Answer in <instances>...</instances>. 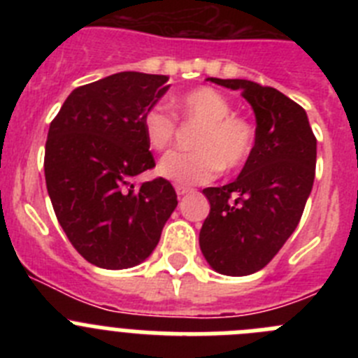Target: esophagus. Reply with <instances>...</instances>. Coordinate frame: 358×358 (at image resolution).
Returning a JSON list of instances; mask_svg holds the SVG:
<instances>
[{
  "instance_id": "obj_1",
  "label": "esophagus",
  "mask_w": 358,
  "mask_h": 358,
  "mask_svg": "<svg viewBox=\"0 0 358 358\" xmlns=\"http://www.w3.org/2000/svg\"><path fill=\"white\" fill-rule=\"evenodd\" d=\"M176 192L179 197H182V195L189 194V192H192V188H189V186H185V185H176Z\"/></svg>"
}]
</instances>
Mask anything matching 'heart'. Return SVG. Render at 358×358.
<instances>
[{"label":"heart","mask_w":358,"mask_h":358,"mask_svg":"<svg viewBox=\"0 0 358 358\" xmlns=\"http://www.w3.org/2000/svg\"><path fill=\"white\" fill-rule=\"evenodd\" d=\"M177 115L188 123H199L194 152H173L161 159L157 172L179 185L213 181L220 170H236L245 164L255 148V127L248 118L235 115L220 91L195 87L173 100ZM147 145L166 150L176 138V118L161 106L147 110L141 120Z\"/></svg>","instance_id":"obj_1"}]
</instances>
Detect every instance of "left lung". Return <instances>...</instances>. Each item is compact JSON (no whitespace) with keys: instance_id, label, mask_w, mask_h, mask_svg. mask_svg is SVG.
I'll return each instance as SVG.
<instances>
[{"instance_id":"8db88e82","label":"left lung","mask_w":358,"mask_h":358,"mask_svg":"<svg viewBox=\"0 0 358 358\" xmlns=\"http://www.w3.org/2000/svg\"><path fill=\"white\" fill-rule=\"evenodd\" d=\"M208 80L242 91L255 110L256 132L235 181L202 189L210 215L199 245L213 271L248 276L273 260L299 224L314 186L317 141L305 109L274 87L240 78Z\"/></svg>"}]
</instances>
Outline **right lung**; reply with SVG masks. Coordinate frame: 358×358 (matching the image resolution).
Masks as SVG:
<instances>
[{"label": "right lung", "instance_id": "1", "mask_svg": "<svg viewBox=\"0 0 358 358\" xmlns=\"http://www.w3.org/2000/svg\"><path fill=\"white\" fill-rule=\"evenodd\" d=\"M166 75L122 71L73 90L50 123L44 177L57 220L90 264L129 268L147 260L177 206L166 179L132 177L156 166L141 129L169 91Z\"/></svg>", "mask_w": 358, "mask_h": 358}]
</instances>
